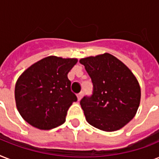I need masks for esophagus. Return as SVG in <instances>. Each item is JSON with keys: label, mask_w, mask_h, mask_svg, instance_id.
I'll return each instance as SVG.
<instances>
[{"label": "esophagus", "mask_w": 159, "mask_h": 159, "mask_svg": "<svg viewBox=\"0 0 159 159\" xmlns=\"http://www.w3.org/2000/svg\"><path fill=\"white\" fill-rule=\"evenodd\" d=\"M83 95H84L83 92H81L80 93H78V94H77V100H78V101H80V100L82 99V97H83Z\"/></svg>", "instance_id": "1"}]
</instances>
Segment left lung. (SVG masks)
Wrapping results in <instances>:
<instances>
[{
  "instance_id": "1",
  "label": "left lung",
  "mask_w": 159,
  "mask_h": 159,
  "mask_svg": "<svg viewBox=\"0 0 159 159\" xmlns=\"http://www.w3.org/2000/svg\"><path fill=\"white\" fill-rule=\"evenodd\" d=\"M91 77L92 94L80 102L87 121L102 130H118L134 117L140 87L130 70L110 53L82 58Z\"/></svg>"
}]
</instances>
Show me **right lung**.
Listing matches in <instances>:
<instances>
[{
  "label": "right lung",
  "mask_w": 159,
  "mask_h": 159,
  "mask_svg": "<svg viewBox=\"0 0 159 159\" xmlns=\"http://www.w3.org/2000/svg\"><path fill=\"white\" fill-rule=\"evenodd\" d=\"M76 58L44 57L21 74L15 89L16 106L26 122L51 129L65 122L67 110L77 96L71 91L67 73Z\"/></svg>",
  "instance_id": "right-lung-1"
}]
</instances>
